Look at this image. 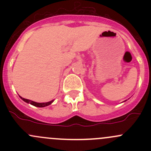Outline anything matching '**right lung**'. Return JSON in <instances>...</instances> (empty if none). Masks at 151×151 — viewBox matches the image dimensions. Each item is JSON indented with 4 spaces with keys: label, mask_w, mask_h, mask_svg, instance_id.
Returning <instances> with one entry per match:
<instances>
[{
    "label": "right lung",
    "mask_w": 151,
    "mask_h": 151,
    "mask_svg": "<svg viewBox=\"0 0 151 151\" xmlns=\"http://www.w3.org/2000/svg\"><path fill=\"white\" fill-rule=\"evenodd\" d=\"M20 98L22 99L24 101H25V102L30 103V104L33 105V106H38V107H44V106H48V105L51 104L53 101V100H52V101H49V102H46V103H37V102H35V101H30V100H29V99H26L22 98L21 96H20Z\"/></svg>",
    "instance_id": "right-lung-1"
}]
</instances>
